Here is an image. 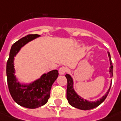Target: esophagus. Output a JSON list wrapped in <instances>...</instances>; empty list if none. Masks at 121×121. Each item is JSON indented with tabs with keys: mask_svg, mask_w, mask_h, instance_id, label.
<instances>
[{
	"mask_svg": "<svg viewBox=\"0 0 121 121\" xmlns=\"http://www.w3.org/2000/svg\"><path fill=\"white\" fill-rule=\"evenodd\" d=\"M67 72V68L65 67H61L59 69V73L60 75H64Z\"/></svg>",
	"mask_w": 121,
	"mask_h": 121,
	"instance_id": "34e87169",
	"label": "esophagus"
}]
</instances>
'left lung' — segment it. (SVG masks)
I'll list each match as a JSON object with an SVG mask.
<instances>
[{"label":"left lung","instance_id":"left-lung-1","mask_svg":"<svg viewBox=\"0 0 121 121\" xmlns=\"http://www.w3.org/2000/svg\"><path fill=\"white\" fill-rule=\"evenodd\" d=\"M108 56L109 58L110 61V76H112V72H113V65L111 61V58H110V53L108 52ZM65 77L67 78L68 80V86H67V99L68 100L69 104L71 106H73L76 108L80 109V110H90L98 106L101 103L104 101V100L106 99V96H108V92L110 91V86H111V83L109 88L108 90V91L106 92L104 96H102V98H100L99 100H97L96 101H89L88 100L84 99L82 98L80 95L76 93V92L75 91L74 88H73V80L72 78V76L69 74H66Z\"/></svg>","mask_w":121,"mask_h":121}]
</instances>
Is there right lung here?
Returning <instances> with one entry per match:
<instances>
[{
    "mask_svg": "<svg viewBox=\"0 0 121 121\" xmlns=\"http://www.w3.org/2000/svg\"><path fill=\"white\" fill-rule=\"evenodd\" d=\"M40 37L37 34L28 35L20 39L12 45L6 63V76L9 90L12 98L20 106L28 108H36L45 104L50 96V90L59 73L53 69L31 83H21L15 76L14 60L21 49L29 42Z\"/></svg>",
    "mask_w": 121,
    "mask_h": 121,
    "instance_id": "right-lung-1",
    "label": "right lung"
}]
</instances>
